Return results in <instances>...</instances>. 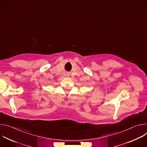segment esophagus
<instances>
[{
    "mask_svg": "<svg viewBox=\"0 0 147 147\" xmlns=\"http://www.w3.org/2000/svg\"><path fill=\"white\" fill-rule=\"evenodd\" d=\"M69 74H67V76H69Z\"/></svg>",
    "mask_w": 147,
    "mask_h": 147,
    "instance_id": "1",
    "label": "esophagus"
}]
</instances>
